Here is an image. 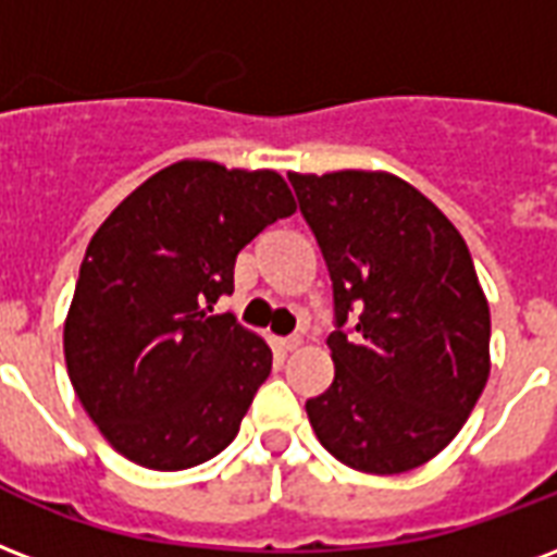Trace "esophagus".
Instances as JSON below:
<instances>
[{"instance_id":"34e87169","label":"esophagus","mask_w":557,"mask_h":557,"mask_svg":"<svg viewBox=\"0 0 557 557\" xmlns=\"http://www.w3.org/2000/svg\"><path fill=\"white\" fill-rule=\"evenodd\" d=\"M300 342H304L300 336H283V339H277V345H280V351L289 354V351H298Z\"/></svg>"}]
</instances>
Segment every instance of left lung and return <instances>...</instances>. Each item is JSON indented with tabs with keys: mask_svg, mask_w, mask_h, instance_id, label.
<instances>
[{
	"mask_svg": "<svg viewBox=\"0 0 557 557\" xmlns=\"http://www.w3.org/2000/svg\"><path fill=\"white\" fill-rule=\"evenodd\" d=\"M333 280V383L307 401L319 443L357 472L436 457L490 377V307L469 247L386 171L289 174ZM358 319L348 334L347 315Z\"/></svg>",
	"mask_w": 557,
	"mask_h": 557,
	"instance_id": "1",
	"label": "left lung"
}]
</instances>
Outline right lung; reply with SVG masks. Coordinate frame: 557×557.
<instances>
[{
    "label": "right lung",
    "mask_w": 557,
    "mask_h": 557,
    "mask_svg": "<svg viewBox=\"0 0 557 557\" xmlns=\"http://www.w3.org/2000/svg\"><path fill=\"white\" fill-rule=\"evenodd\" d=\"M298 209L277 171L183 159L141 183L90 238L64 321L73 389L138 467L224 451L271 374V348L230 312L238 250Z\"/></svg>",
    "instance_id": "1"
}]
</instances>
